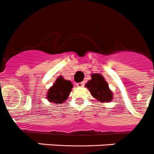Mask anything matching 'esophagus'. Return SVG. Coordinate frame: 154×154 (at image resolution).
Listing matches in <instances>:
<instances>
[{
	"label": "esophagus",
	"instance_id": "1",
	"mask_svg": "<svg viewBox=\"0 0 154 154\" xmlns=\"http://www.w3.org/2000/svg\"><path fill=\"white\" fill-rule=\"evenodd\" d=\"M84 85H85V83H84V82H80V83L77 84V87H79V88L83 87Z\"/></svg>",
	"mask_w": 154,
	"mask_h": 154
}]
</instances>
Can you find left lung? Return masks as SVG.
Here are the masks:
<instances>
[{"mask_svg":"<svg viewBox=\"0 0 154 154\" xmlns=\"http://www.w3.org/2000/svg\"><path fill=\"white\" fill-rule=\"evenodd\" d=\"M85 86L88 88L91 95L99 102L108 103L113 99V93L109 88V85L101 74H91V80L88 81Z\"/></svg>","mask_w":154,"mask_h":154,"instance_id":"left-lung-1","label":"left lung"}]
</instances>
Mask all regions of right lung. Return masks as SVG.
I'll return each mask as SVG.
<instances>
[{"instance_id": "add662e5", "label": "right lung", "mask_w": 154, "mask_h": 154, "mask_svg": "<svg viewBox=\"0 0 154 154\" xmlns=\"http://www.w3.org/2000/svg\"><path fill=\"white\" fill-rule=\"evenodd\" d=\"M73 85L69 81L64 80L63 77L57 78L52 87L50 88L47 94L49 102L61 104L65 102L69 96Z\"/></svg>"}]
</instances>
